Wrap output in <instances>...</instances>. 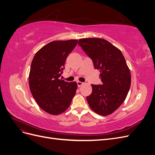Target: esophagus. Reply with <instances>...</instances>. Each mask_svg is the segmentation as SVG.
Wrapping results in <instances>:
<instances>
[{"label":"esophagus","mask_w":155,"mask_h":155,"mask_svg":"<svg viewBox=\"0 0 155 155\" xmlns=\"http://www.w3.org/2000/svg\"><path fill=\"white\" fill-rule=\"evenodd\" d=\"M77 84H78V87H81V85H83L84 83L83 82H81V81H77Z\"/></svg>","instance_id":"34e87169"}]
</instances>
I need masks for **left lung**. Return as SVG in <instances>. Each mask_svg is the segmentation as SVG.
<instances>
[{
	"instance_id": "1",
	"label": "left lung",
	"mask_w": 155,
	"mask_h": 155,
	"mask_svg": "<svg viewBox=\"0 0 155 155\" xmlns=\"http://www.w3.org/2000/svg\"><path fill=\"white\" fill-rule=\"evenodd\" d=\"M90 58L95 69L100 72L102 85H92V94L87 97L92 110L101 116L114 112L123 104L130 87L129 67L121 51L107 40L81 39L78 41Z\"/></svg>"
}]
</instances>
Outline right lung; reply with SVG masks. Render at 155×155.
I'll return each instance as SVG.
<instances>
[{
	"label": "right lung",
	"instance_id": "add662e5",
	"mask_svg": "<svg viewBox=\"0 0 155 155\" xmlns=\"http://www.w3.org/2000/svg\"><path fill=\"white\" fill-rule=\"evenodd\" d=\"M78 40L54 41L35 54L30 67L29 85L37 104L48 113L58 115L66 110L76 94L78 85L59 79L68 54Z\"/></svg>",
	"mask_w": 155,
	"mask_h": 155
}]
</instances>
